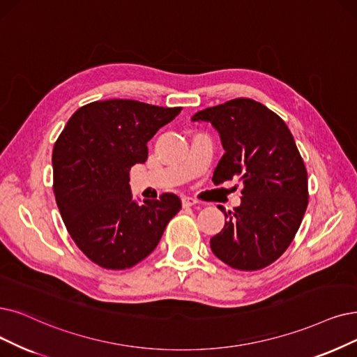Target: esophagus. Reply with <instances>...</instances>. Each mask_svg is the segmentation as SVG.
Returning <instances> with one entry per match:
<instances>
[{
  "label": "esophagus",
  "instance_id": "esophagus-1",
  "mask_svg": "<svg viewBox=\"0 0 357 357\" xmlns=\"http://www.w3.org/2000/svg\"><path fill=\"white\" fill-rule=\"evenodd\" d=\"M181 202H183V206H193V205L199 204L197 199L190 197V196H184V197L181 199Z\"/></svg>",
  "mask_w": 357,
  "mask_h": 357
}]
</instances>
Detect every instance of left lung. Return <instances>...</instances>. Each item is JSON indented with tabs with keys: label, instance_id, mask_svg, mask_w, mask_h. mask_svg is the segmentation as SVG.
<instances>
[{
	"label": "left lung",
	"instance_id": "8db88e82",
	"mask_svg": "<svg viewBox=\"0 0 357 357\" xmlns=\"http://www.w3.org/2000/svg\"><path fill=\"white\" fill-rule=\"evenodd\" d=\"M209 121L225 151L213 184L238 177L241 205L225 212V225L211 250L228 266L258 271L287 250L307 208V171L287 124L249 98H236L196 112ZM222 211V208H221Z\"/></svg>",
	"mask_w": 357,
	"mask_h": 357
}]
</instances>
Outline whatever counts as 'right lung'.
Segmentation results:
<instances>
[{"mask_svg":"<svg viewBox=\"0 0 357 357\" xmlns=\"http://www.w3.org/2000/svg\"><path fill=\"white\" fill-rule=\"evenodd\" d=\"M180 111L133 99L95 101L79 108L56 139V206L68 234L93 264L120 271L144 261L181 209L174 193L139 205L129 184L130 168L148 160V142Z\"/></svg>","mask_w":357,"mask_h":357,"instance_id":"right-lung-1","label":"right lung"}]
</instances>
